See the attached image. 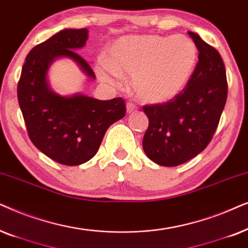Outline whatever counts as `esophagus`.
I'll use <instances>...</instances> for the list:
<instances>
[{
  "instance_id": "34e87169",
  "label": "esophagus",
  "mask_w": 248,
  "mask_h": 248,
  "mask_svg": "<svg viewBox=\"0 0 248 248\" xmlns=\"http://www.w3.org/2000/svg\"><path fill=\"white\" fill-rule=\"evenodd\" d=\"M137 110V107L135 105L133 102H128L127 103V113H133Z\"/></svg>"
}]
</instances>
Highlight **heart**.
<instances>
[{
  "mask_svg": "<svg viewBox=\"0 0 248 248\" xmlns=\"http://www.w3.org/2000/svg\"><path fill=\"white\" fill-rule=\"evenodd\" d=\"M197 47L185 35L155 34L124 36L108 49L96 72L102 80L119 85L121 75L133 76V90L138 100L161 104L178 96L196 67Z\"/></svg>",
  "mask_w": 248,
  "mask_h": 248,
  "instance_id": "b5f03b06",
  "label": "heart"
}]
</instances>
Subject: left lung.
<instances>
[{"label": "left lung", "instance_id": "8db88e82", "mask_svg": "<svg viewBox=\"0 0 248 248\" xmlns=\"http://www.w3.org/2000/svg\"><path fill=\"white\" fill-rule=\"evenodd\" d=\"M188 34L199 49V62L187 86L169 102L143 107L150 121L143 148L158 166H179L205 150L226 105L228 84L222 58L195 32Z\"/></svg>", "mask_w": 248, "mask_h": 248}]
</instances>
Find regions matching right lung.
Wrapping results in <instances>:
<instances>
[{
	"label": "right lung",
	"mask_w": 248,
	"mask_h": 248,
	"mask_svg": "<svg viewBox=\"0 0 248 248\" xmlns=\"http://www.w3.org/2000/svg\"><path fill=\"white\" fill-rule=\"evenodd\" d=\"M88 31L63 29L28 53L18 82V101L28 136L42 153L64 166H79L97 153L108 128L126 115L121 97L100 101L84 94L62 96L47 82L58 58L72 59L95 79L91 65L75 51L84 47Z\"/></svg>",
	"instance_id": "right-lung-1"
}]
</instances>
